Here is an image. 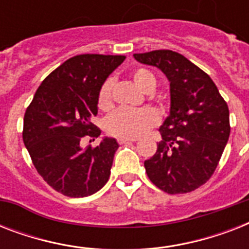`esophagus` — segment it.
Here are the masks:
<instances>
[{
	"instance_id": "34e87169",
	"label": "esophagus",
	"mask_w": 249,
	"mask_h": 249,
	"mask_svg": "<svg viewBox=\"0 0 249 249\" xmlns=\"http://www.w3.org/2000/svg\"><path fill=\"white\" fill-rule=\"evenodd\" d=\"M137 138H119V143L124 144V143H130V142H136Z\"/></svg>"
}]
</instances>
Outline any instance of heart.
Here are the masks:
<instances>
[{"instance_id":"heart-1","label":"heart","mask_w":249,"mask_h":249,"mask_svg":"<svg viewBox=\"0 0 249 249\" xmlns=\"http://www.w3.org/2000/svg\"><path fill=\"white\" fill-rule=\"evenodd\" d=\"M133 83L143 91H152L156 86V80L151 72L138 68L132 72ZM98 106L103 111L112 107V80L107 79L101 86L98 94ZM159 117L155 111L142 109H117L106 120V129L111 136L119 138H137L143 136L158 124Z\"/></svg>"}]
</instances>
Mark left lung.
Returning <instances> with one entry per match:
<instances>
[{
	"mask_svg": "<svg viewBox=\"0 0 249 249\" xmlns=\"http://www.w3.org/2000/svg\"><path fill=\"white\" fill-rule=\"evenodd\" d=\"M133 56L169 81V115L159 128L163 141L144 161L146 173L168 194L194 191L211 178L228 143V105L213 80L181 54L155 50Z\"/></svg>",
	"mask_w": 249,
	"mask_h": 249,
	"instance_id": "obj_1",
	"label": "left lung"
}]
</instances>
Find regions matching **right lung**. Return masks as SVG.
<instances>
[{
  "mask_svg": "<svg viewBox=\"0 0 249 249\" xmlns=\"http://www.w3.org/2000/svg\"><path fill=\"white\" fill-rule=\"evenodd\" d=\"M124 55L83 54L66 60L38 86L25 111L23 142L41 177L58 193L85 197L107 183L119 148L103 137L95 148H83V137L101 136L93 124L98 94Z\"/></svg>",
  "mask_w": 249,
  "mask_h": 249,
  "instance_id": "right-lung-1",
  "label": "right lung"
}]
</instances>
